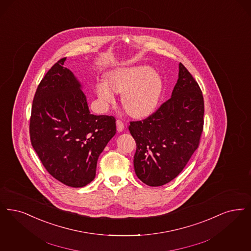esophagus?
<instances>
[{"mask_svg":"<svg viewBox=\"0 0 251 251\" xmlns=\"http://www.w3.org/2000/svg\"><path fill=\"white\" fill-rule=\"evenodd\" d=\"M116 123H117V130H118V131L121 132V131L124 130V123L122 121L118 120L116 121Z\"/></svg>","mask_w":251,"mask_h":251,"instance_id":"34e87169","label":"esophagus"}]
</instances>
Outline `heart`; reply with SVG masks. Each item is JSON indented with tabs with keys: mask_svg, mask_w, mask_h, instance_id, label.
<instances>
[{
	"mask_svg": "<svg viewBox=\"0 0 251 251\" xmlns=\"http://www.w3.org/2000/svg\"><path fill=\"white\" fill-rule=\"evenodd\" d=\"M108 84L99 82L97 95L104 104L115 101V92L123 94L126 111L134 118H145L157 108L163 90L161 75L148 65H135L112 71Z\"/></svg>",
	"mask_w": 251,
	"mask_h": 251,
	"instance_id": "1",
	"label": "heart"
}]
</instances>
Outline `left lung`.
<instances>
[{
    "label": "left lung",
    "mask_w": 251,
    "mask_h": 251,
    "mask_svg": "<svg viewBox=\"0 0 251 251\" xmlns=\"http://www.w3.org/2000/svg\"><path fill=\"white\" fill-rule=\"evenodd\" d=\"M171 98L153 115L129 126L136 142L133 166L137 177L151 187L176 178L197 150L203 127V97L199 85L179 63Z\"/></svg>",
    "instance_id": "1"
}]
</instances>
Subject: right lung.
I'll use <instances>...</instances> for the list:
<instances>
[{
    "label": "right lung",
    "instance_id": "1",
    "mask_svg": "<svg viewBox=\"0 0 251 251\" xmlns=\"http://www.w3.org/2000/svg\"><path fill=\"white\" fill-rule=\"evenodd\" d=\"M65 60L51 67L36 90L30 142L54 178L81 188L95 178L98 158L116 134V120L90 114L82 84L63 67Z\"/></svg>",
    "mask_w": 251,
    "mask_h": 251
}]
</instances>
